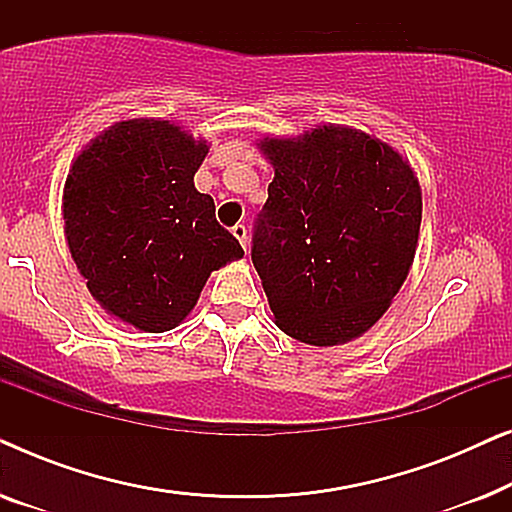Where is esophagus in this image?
Returning <instances> with one entry per match:
<instances>
[{"label":"esophagus","instance_id":"34e87169","mask_svg":"<svg viewBox=\"0 0 512 512\" xmlns=\"http://www.w3.org/2000/svg\"><path fill=\"white\" fill-rule=\"evenodd\" d=\"M233 235L237 237V240H240V244L244 247V251H247V247H249V235H247V226H244V223H235L233 226Z\"/></svg>","mask_w":512,"mask_h":512}]
</instances>
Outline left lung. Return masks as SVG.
<instances>
[{
  "instance_id": "left-lung-1",
  "label": "left lung",
  "mask_w": 512,
  "mask_h": 512,
  "mask_svg": "<svg viewBox=\"0 0 512 512\" xmlns=\"http://www.w3.org/2000/svg\"><path fill=\"white\" fill-rule=\"evenodd\" d=\"M261 149L275 179L254 221L251 261L277 326L317 347L366 333L415 258L422 193L412 167L338 125L263 139Z\"/></svg>"
}]
</instances>
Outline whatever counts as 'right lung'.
Wrapping results in <instances>:
<instances>
[{
    "mask_svg": "<svg viewBox=\"0 0 512 512\" xmlns=\"http://www.w3.org/2000/svg\"><path fill=\"white\" fill-rule=\"evenodd\" d=\"M207 156L170 121H125L74 160L65 233L104 310L139 331H170L193 310L209 272L244 251L216 221L193 177Z\"/></svg>",
    "mask_w": 512,
    "mask_h": 512,
    "instance_id": "1",
    "label": "right lung"
}]
</instances>
